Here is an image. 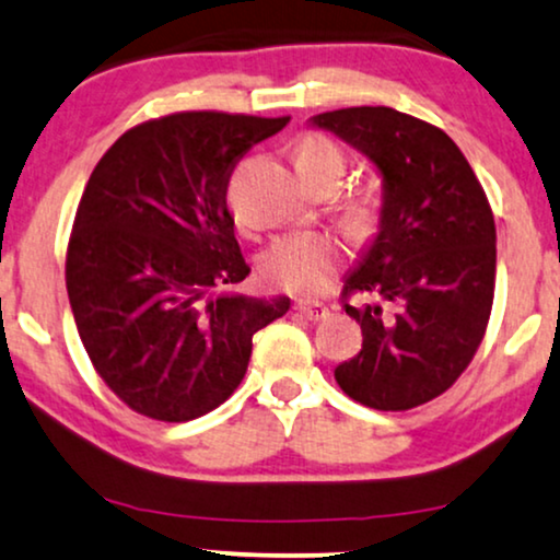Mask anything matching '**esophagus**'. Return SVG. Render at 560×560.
<instances>
[{"label":"esophagus","instance_id":"34e87169","mask_svg":"<svg viewBox=\"0 0 560 560\" xmlns=\"http://www.w3.org/2000/svg\"><path fill=\"white\" fill-rule=\"evenodd\" d=\"M295 312H299L303 319H308V322H324L329 316V308L324 306V303H316V301H299L295 303Z\"/></svg>","mask_w":560,"mask_h":560}]
</instances>
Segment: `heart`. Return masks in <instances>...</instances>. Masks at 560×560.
<instances>
[{
	"instance_id": "1",
	"label": "heart",
	"mask_w": 560,
	"mask_h": 560,
	"mask_svg": "<svg viewBox=\"0 0 560 560\" xmlns=\"http://www.w3.org/2000/svg\"><path fill=\"white\" fill-rule=\"evenodd\" d=\"M295 165H299L303 178H316L324 174L345 176L348 168V155L329 137L319 132H308L299 137L293 148ZM355 225H371L376 220V205L365 199L353 210ZM342 261V244L329 233H291L275 241L272 246L261 254V275L288 293L316 295L324 293L332 282L335 269Z\"/></svg>"
}]
</instances>
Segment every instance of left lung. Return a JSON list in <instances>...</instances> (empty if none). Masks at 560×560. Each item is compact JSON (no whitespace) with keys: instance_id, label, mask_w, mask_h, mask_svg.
Instances as JSON below:
<instances>
[{"instance_id":"obj_1","label":"left lung","mask_w":560,"mask_h":560,"mask_svg":"<svg viewBox=\"0 0 560 560\" xmlns=\"http://www.w3.org/2000/svg\"><path fill=\"white\" fill-rule=\"evenodd\" d=\"M314 124L384 176L382 228L340 293L363 348L337 365V384L374 410L431 402L470 365L491 319L495 223L486 191L452 137L410 114L355 106Z\"/></svg>"}]
</instances>
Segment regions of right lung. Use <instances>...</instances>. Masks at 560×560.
Listing matches in <instances>:
<instances>
[{"label": "right lung", "instance_id": "right-lung-1", "mask_svg": "<svg viewBox=\"0 0 560 560\" xmlns=\"http://www.w3.org/2000/svg\"><path fill=\"white\" fill-rule=\"evenodd\" d=\"M291 116L182 112L127 129L88 178L67 246V293L90 363L144 418L184 423L236 392L252 337L288 299L220 293L252 269L228 182Z\"/></svg>", "mask_w": 560, "mask_h": 560}]
</instances>
